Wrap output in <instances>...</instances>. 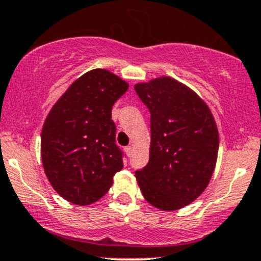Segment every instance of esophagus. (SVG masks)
<instances>
[{"instance_id": "obj_1", "label": "esophagus", "mask_w": 261, "mask_h": 261, "mask_svg": "<svg viewBox=\"0 0 261 261\" xmlns=\"http://www.w3.org/2000/svg\"><path fill=\"white\" fill-rule=\"evenodd\" d=\"M125 151H126V154L128 155V156H131V155H133V152H134V146L133 145L126 146L125 147Z\"/></svg>"}]
</instances>
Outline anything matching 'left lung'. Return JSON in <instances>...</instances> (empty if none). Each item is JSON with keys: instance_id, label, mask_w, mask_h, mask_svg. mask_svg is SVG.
Instances as JSON below:
<instances>
[{"instance_id": "obj_1", "label": "left lung", "mask_w": 261, "mask_h": 261, "mask_svg": "<svg viewBox=\"0 0 261 261\" xmlns=\"http://www.w3.org/2000/svg\"><path fill=\"white\" fill-rule=\"evenodd\" d=\"M149 109V163L135 177L144 198L163 211L192 203L208 186L217 160L218 130L196 92L170 77L135 84Z\"/></svg>"}]
</instances>
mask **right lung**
Instances as JSON below:
<instances>
[{
  "label": "right lung",
  "mask_w": 261,
  "mask_h": 261,
  "mask_svg": "<svg viewBox=\"0 0 261 261\" xmlns=\"http://www.w3.org/2000/svg\"><path fill=\"white\" fill-rule=\"evenodd\" d=\"M128 84L106 69L78 78L50 110L41 131V160L53 188L86 206L107 193L123 167L112 106Z\"/></svg>",
  "instance_id": "right-lung-1"
}]
</instances>
